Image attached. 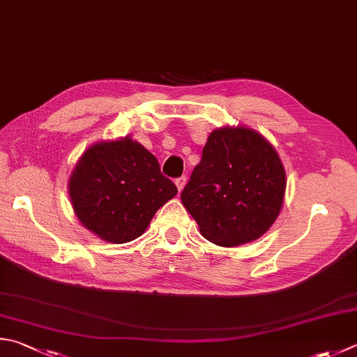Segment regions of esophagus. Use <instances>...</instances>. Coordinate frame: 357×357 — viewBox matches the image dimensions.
I'll return each mask as SVG.
<instances>
[{"label":"esophagus","instance_id":"34e87169","mask_svg":"<svg viewBox=\"0 0 357 357\" xmlns=\"http://www.w3.org/2000/svg\"><path fill=\"white\" fill-rule=\"evenodd\" d=\"M176 185H177V190H178V191L183 190L185 185H186V177H178V178H176Z\"/></svg>","mask_w":357,"mask_h":357}]
</instances>
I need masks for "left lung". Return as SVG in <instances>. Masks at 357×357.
I'll use <instances>...</instances> for the list:
<instances>
[{"instance_id": "obj_1", "label": "left lung", "mask_w": 357, "mask_h": 357, "mask_svg": "<svg viewBox=\"0 0 357 357\" xmlns=\"http://www.w3.org/2000/svg\"><path fill=\"white\" fill-rule=\"evenodd\" d=\"M286 171L275 147L245 126L214 129L181 204L202 236L220 247L261 238L283 208Z\"/></svg>"}]
</instances>
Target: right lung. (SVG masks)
<instances>
[{
	"label": "right lung",
	"mask_w": 357,
	"mask_h": 357,
	"mask_svg": "<svg viewBox=\"0 0 357 357\" xmlns=\"http://www.w3.org/2000/svg\"><path fill=\"white\" fill-rule=\"evenodd\" d=\"M80 224L99 239L124 244L137 239L177 186L160 171L157 158L132 137L91 144L68 180Z\"/></svg>",
	"instance_id": "right-lung-1"
}]
</instances>
